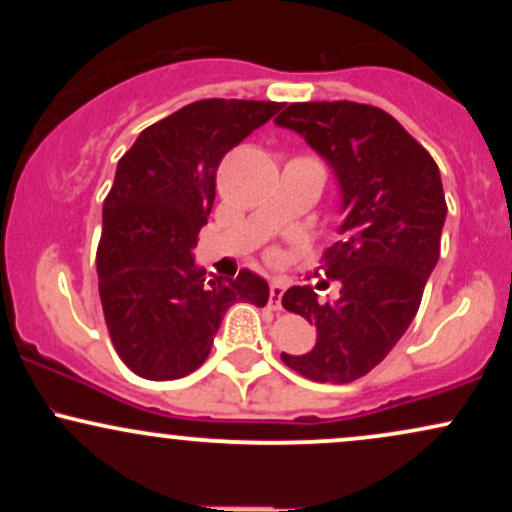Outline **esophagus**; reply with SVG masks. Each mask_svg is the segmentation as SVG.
Wrapping results in <instances>:
<instances>
[{"instance_id":"1","label":"esophagus","mask_w":512,"mask_h":512,"mask_svg":"<svg viewBox=\"0 0 512 512\" xmlns=\"http://www.w3.org/2000/svg\"><path fill=\"white\" fill-rule=\"evenodd\" d=\"M284 291H286L284 281H272V284H269V305H272L274 310L281 308V296H284Z\"/></svg>"}]
</instances>
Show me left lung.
I'll list each match as a JSON object with an SVG mask.
<instances>
[{
    "instance_id": "8db88e82",
    "label": "left lung",
    "mask_w": 512,
    "mask_h": 512,
    "mask_svg": "<svg viewBox=\"0 0 512 512\" xmlns=\"http://www.w3.org/2000/svg\"><path fill=\"white\" fill-rule=\"evenodd\" d=\"M276 125L301 134L339 187L342 240L325 252V274L342 284L334 301L291 286L281 305L315 325V346L281 354L315 383H351L378 366L409 330L438 264L445 195L431 154L373 105L293 103Z\"/></svg>"
}]
</instances>
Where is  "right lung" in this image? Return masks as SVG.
<instances>
[{"label":"right lung","mask_w":512,"mask_h":512,"mask_svg":"<svg viewBox=\"0 0 512 512\" xmlns=\"http://www.w3.org/2000/svg\"><path fill=\"white\" fill-rule=\"evenodd\" d=\"M284 108L209 98L146 127L120 158L103 202L98 291L117 356L146 380H175L207 361L233 303H267L255 272L221 281L195 260L221 158Z\"/></svg>","instance_id":"right-lung-1"}]
</instances>
